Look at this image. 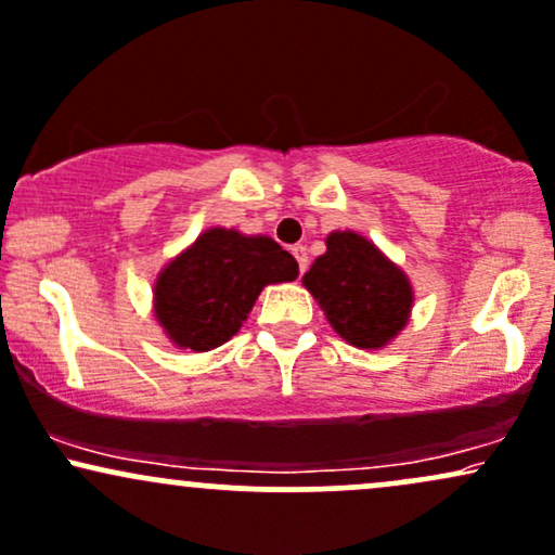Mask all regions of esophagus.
<instances>
[{"label": "esophagus", "mask_w": 555, "mask_h": 555, "mask_svg": "<svg viewBox=\"0 0 555 555\" xmlns=\"http://www.w3.org/2000/svg\"><path fill=\"white\" fill-rule=\"evenodd\" d=\"M292 256L297 258L299 273H305L307 271V248H305V245H295V248H292Z\"/></svg>", "instance_id": "obj_1"}]
</instances>
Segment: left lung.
<instances>
[{
	"mask_svg": "<svg viewBox=\"0 0 555 555\" xmlns=\"http://www.w3.org/2000/svg\"><path fill=\"white\" fill-rule=\"evenodd\" d=\"M328 250L302 282L331 325L359 349H379L409 320L413 292L405 273L357 232H331Z\"/></svg>",
	"mask_w": 555,
	"mask_h": 555,
	"instance_id": "1",
	"label": "left lung"
}]
</instances>
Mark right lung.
Listing matches in <instances>:
<instances>
[{"mask_svg": "<svg viewBox=\"0 0 555 555\" xmlns=\"http://www.w3.org/2000/svg\"><path fill=\"white\" fill-rule=\"evenodd\" d=\"M297 273L292 253L271 237L214 227L159 273L157 320L180 349H217L240 331L266 284Z\"/></svg>", "mask_w": 555, "mask_h": 555, "instance_id": "obj_1", "label": "right lung"}]
</instances>
